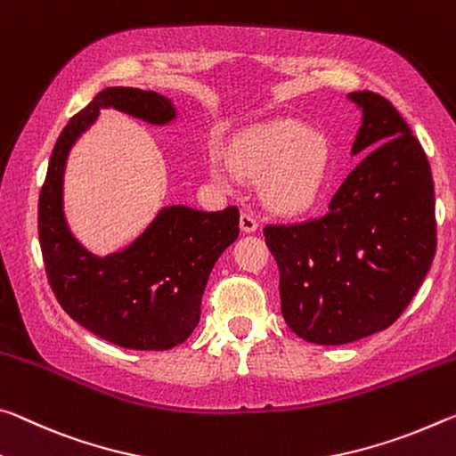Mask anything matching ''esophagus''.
<instances>
[{
	"mask_svg": "<svg viewBox=\"0 0 456 456\" xmlns=\"http://www.w3.org/2000/svg\"><path fill=\"white\" fill-rule=\"evenodd\" d=\"M240 227H241L243 233H254V231H257V227H259L257 216L254 213H241Z\"/></svg>",
	"mask_w": 456,
	"mask_h": 456,
	"instance_id": "obj_1",
	"label": "esophagus"
}]
</instances>
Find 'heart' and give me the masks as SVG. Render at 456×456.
Masks as SVG:
<instances>
[{
  "instance_id": "obj_1",
  "label": "heart",
  "mask_w": 456,
  "mask_h": 456,
  "mask_svg": "<svg viewBox=\"0 0 456 456\" xmlns=\"http://www.w3.org/2000/svg\"><path fill=\"white\" fill-rule=\"evenodd\" d=\"M231 164L245 178H262V194L272 208L296 213L319 194L329 154L319 137L302 126L273 121L237 142Z\"/></svg>"
}]
</instances>
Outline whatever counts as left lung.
<instances>
[{
  "instance_id": "1",
  "label": "left lung",
  "mask_w": 456,
  "mask_h": 456,
  "mask_svg": "<svg viewBox=\"0 0 456 456\" xmlns=\"http://www.w3.org/2000/svg\"><path fill=\"white\" fill-rule=\"evenodd\" d=\"M363 111L353 154H365L329 213L267 225L281 316L316 345H345L394 324L436 254L435 183L410 126L386 97L355 91Z\"/></svg>"
}]
</instances>
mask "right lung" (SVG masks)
<instances>
[{
    "label": "right lung",
    "instance_id": "right-lung-1",
    "mask_svg": "<svg viewBox=\"0 0 456 456\" xmlns=\"http://www.w3.org/2000/svg\"><path fill=\"white\" fill-rule=\"evenodd\" d=\"M101 107L154 126L176 118L170 99L134 86H107L72 115L54 143L38 200L46 278L64 313L93 335L126 349L166 351L184 343L199 324L213 265L240 235V211L166 207L124 251L105 257L86 251L64 219L62 178L72 143Z\"/></svg>",
    "mask_w": 456,
    "mask_h": 456
}]
</instances>
